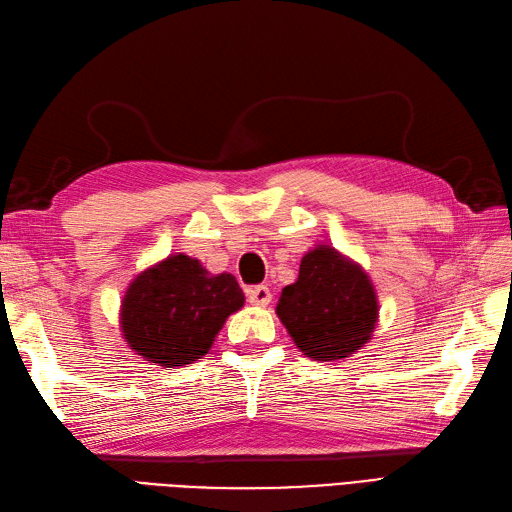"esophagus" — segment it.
<instances>
[{
	"label": "esophagus",
	"mask_w": 512,
	"mask_h": 512,
	"mask_svg": "<svg viewBox=\"0 0 512 512\" xmlns=\"http://www.w3.org/2000/svg\"><path fill=\"white\" fill-rule=\"evenodd\" d=\"M247 299H250L252 306L265 308L271 303V290L267 286H252L247 288Z\"/></svg>",
	"instance_id": "esophagus-1"
}]
</instances>
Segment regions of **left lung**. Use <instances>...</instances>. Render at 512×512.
<instances>
[{
    "instance_id": "1",
    "label": "left lung",
    "mask_w": 512,
    "mask_h": 512,
    "mask_svg": "<svg viewBox=\"0 0 512 512\" xmlns=\"http://www.w3.org/2000/svg\"><path fill=\"white\" fill-rule=\"evenodd\" d=\"M275 314L303 355L340 362L372 340L379 297L357 260L319 243L303 254L299 278L282 288Z\"/></svg>"
}]
</instances>
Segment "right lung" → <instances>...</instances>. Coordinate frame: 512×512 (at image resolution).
<instances>
[{
    "label": "right lung",
    "instance_id": "add662e5",
    "mask_svg": "<svg viewBox=\"0 0 512 512\" xmlns=\"http://www.w3.org/2000/svg\"><path fill=\"white\" fill-rule=\"evenodd\" d=\"M245 303L232 273H211L198 258L170 254L129 282L118 323L135 355L161 368H181L211 351L228 316Z\"/></svg>",
    "mask_w": 512,
    "mask_h": 512
}]
</instances>
